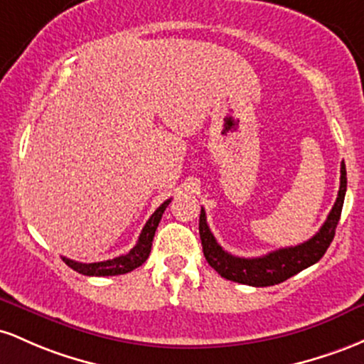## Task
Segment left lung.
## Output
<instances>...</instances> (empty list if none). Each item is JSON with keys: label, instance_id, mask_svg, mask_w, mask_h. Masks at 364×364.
Masks as SVG:
<instances>
[{"label": "left lung", "instance_id": "left-lung-1", "mask_svg": "<svg viewBox=\"0 0 364 364\" xmlns=\"http://www.w3.org/2000/svg\"><path fill=\"white\" fill-rule=\"evenodd\" d=\"M347 189L346 165L341 163V187H338L337 201L333 204L332 211L326 216V222L311 239L299 246L282 247L259 258H239L230 255L225 249L216 242L215 235L211 234L206 223V213L201 208L199 215V235H201L203 252L210 267L223 279L237 282V284L252 285V287H268L277 285L280 282L291 279L296 273L303 272L304 268L311 267L316 261L321 259L328 249L330 242L336 235V228L341 220L342 204H344Z\"/></svg>", "mask_w": 364, "mask_h": 364}]
</instances>
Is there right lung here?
Masks as SVG:
<instances>
[{
    "label": "right lung",
    "instance_id": "1",
    "mask_svg": "<svg viewBox=\"0 0 364 364\" xmlns=\"http://www.w3.org/2000/svg\"><path fill=\"white\" fill-rule=\"evenodd\" d=\"M171 199H166L165 203L151 215V218L146 222L144 228H142L141 235H139L137 244L134 246L127 255H122L118 258L106 259V261H97V263H79V261H73L68 258H61L72 270L82 273V275L87 277H113V275H124V273H129L136 270L137 267H141L146 259H148L151 246H153V237L154 232H156L158 223H160L163 211L166 210Z\"/></svg>",
    "mask_w": 364,
    "mask_h": 364
}]
</instances>
